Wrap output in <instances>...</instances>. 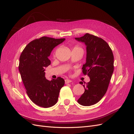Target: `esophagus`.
<instances>
[{"instance_id": "1", "label": "esophagus", "mask_w": 134, "mask_h": 134, "mask_svg": "<svg viewBox=\"0 0 134 134\" xmlns=\"http://www.w3.org/2000/svg\"><path fill=\"white\" fill-rule=\"evenodd\" d=\"M72 81L71 80L69 79H66L65 80V83H70Z\"/></svg>"}]
</instances>
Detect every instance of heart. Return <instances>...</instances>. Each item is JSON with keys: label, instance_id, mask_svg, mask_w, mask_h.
<instances>
[{"label": "heart", "instance_id": "heart-1", "mask_svg": "<svg viewBox=\"0 0 134 134\" xmlns=\"http://www.w3.org/2000/svg\"><path fill=\"white\" fill-rule=\"evenodd\" d=\"M75 48H78V47H75ZM75 48H74V49H75Z\"/></svg>", "mask_w": 134, "mask_h": 134}]
</instances>
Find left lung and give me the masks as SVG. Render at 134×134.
Instances as JSON below:
<instances>
[{"instance_id":"left-lung-1","label":"left lung","mask_w":134,"mask_h":134,"mask_svg":"<svg viewBox=\"0 0 134 134\" xmlns=\"http://www.w3.org/2000/svg\"><path fill=\"white\" fill-rule=\"evenodd\" d=\"M75 40L86 47V63L82 68L90 81L83 86L85 92L77 102L83 106L96 104L105 95L114 70V57L109 45L101 38L86 34ZM82 85V82H80Z\"/></svg>"}]
</instances>
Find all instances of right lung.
Segmentation results:
<instances>
[{
  "mask_svg": "<svg viewBox=\"0 0 134 134\" xmlns=\"http://www.w3.org/2000/svg\"><path fill=\"white\" fill-rule=\"evenodd\" d=\"M64 40L43 36L30 42L20 55L18 69L26 93L35 104L41 107L55 105L64 85L63 79L58 77L49 81L44 72L45 68L51 64L48 57L53 49Z\"/></svg>",
  "mask_w": 134,
  "mask_h": 134,
  "instance_id": "right-lung-1",
  "label": "right lung"
}]
</instances>
